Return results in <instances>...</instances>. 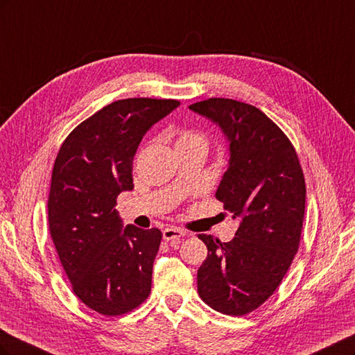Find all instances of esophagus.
I'll list each match as a JSON object with an SVG mask.
<instances>
[{
    "label": "esophagus",
    "mask_w": 355,
    "mask_h": 355,
    "mask_svg": "<svg viewBox=\"0 0 355 355\" xmlns=\"http://www.w3.org/2000/svg\"><path fill=\"white\" fill-rule=\"evenodd\" d=\"M187 232L184 230L180 228H176V227H167L164 231H163V239L166 241H170V240H179L180 237H185Z\"/></svg>",
    "instance_id": "1"
}]
</instances>
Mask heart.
Segmentation results:
<instances>
[{
  "mask_svg": "<svg viewBox=\"0 0 355 355\" xmlns=\"http://www.w3.org/2000/svg\"><path fill=\"white\" fill-rule=\"evenodd\" d=\"M209 146V139L206 133L192 127H180L176 130V149L185 148H201L206 151Z\"/></svg>",
  "mask_w": 355,
  "mask_h": 355,
  "instance_id": "obj_1",
  "label": "heart"
}]
</instances>
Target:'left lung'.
Here are the masks:
<instances>
[{
    "mask_svg": "<svg viewBox=\"0 0 355 355\" xmlns=\"http://www.w3.org/2000/svg\"><path fill=\"white\" fill-rule=\"evenodd\" d=\"M189 110L219 124L228 137L230 166L216 198L241 220L228 243L198 234L207 245L198 295L218 313L247 315L272 296L299 250L306 197L302 166L282 128L253 105L210 98Z\"/></svg>",
    "mask_w": 355,
    "mask_h": 355,
    "instance_id": "8db88e82",
    "label": "left lung"
}]
</instances>
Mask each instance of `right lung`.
I'll use <instances>...</instances> for the list:
<instances>
[{"instance_id":"add662e5","label":"right lung","mask_w":355,"mask_h":355,"mask_svg":"<svg viewBox=\"0 0 355 355\" xmlns=\"http://www.w3.org/2000/svg\"><path fill=\"white\" fill-rule=\"evenodd\" d=\"M180 105L175 99L115 101L78 124L55 159L49 228L81 302L106 317L130 313L151 293L158 228L123 230L116 197L133 188L144 135Z\"/></svg>"}]
</instances>
